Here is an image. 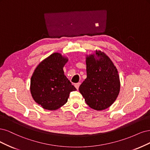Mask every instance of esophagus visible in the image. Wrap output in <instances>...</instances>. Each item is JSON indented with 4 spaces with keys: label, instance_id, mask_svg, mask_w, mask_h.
Masks as SVG:
<instances>
[{
    "label": "esophagus",
    "instance_id": "34e87169",
    "mask_svg": "<svg viewBox=\"0 0 150 150\" xmlns=\"http://www.w3.org/2000/svg\"><path fill=\"white\" fill-rule=\"evenodd\" d=\"M80 85V83H75V86L77 90H79Z\"/></svg>",
    "mask_w": 150,
    "mask_h": 150
}]
</instances>
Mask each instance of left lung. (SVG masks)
I'll return each instance as SVG.
<instances>
[{"instance_id": "8db88e82", "label": "left lung", "mask_w": 150, "mask_h": 150, "mask_svg": "<svg viewBox=\"0 0 150 150\" xmlns=\"http://www.w3.org/2000/svg\"><path fill=\"white\" fill-rule=\"evenodd\" d=\"M86 78L80 86V92L90 108L98 111L107 109L120 92L118 70L108 56L100 50L86 55Z\"/></svg>"}]
</instances>
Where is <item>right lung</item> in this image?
Listing matches in <instances>:
<instances>
[{"label":"right lung","instance_id":"add662e5","mask_svg":"<svg viewBox=\"0 0 150 150\" xmlns=\"http://www.w3.org/2000/svg\"><path fill=\"white\" fill-rule=\"evenodd\" d=\"M68 60L60 53H54L42 61L33 71L30 93L43 108L59 109L67 102L71 91L76 90L64 75L63 68Z\"/></svg>","mask_w":150,"mask_h":150}]
</instances>
